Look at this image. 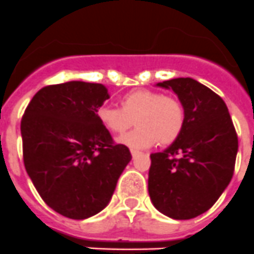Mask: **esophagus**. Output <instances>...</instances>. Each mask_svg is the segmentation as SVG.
Here are the masks:
<instances>
[{
    "instance_id": "obj_1",
    "label": "esophagus",
    "mask_w": 254,
    "mask_h": 254,
    "mask_svg": "<svg viewBox=\"0 0 254 254\" xmlns=\"http://www.w3.org/2000/svg\"><path fill=\"white\" fill-rule=\"evenodd\" d=\"M131 155H132V158H137L138 155H140V152L136 151V150H131Z\"/></svg>"
}]
</instances>
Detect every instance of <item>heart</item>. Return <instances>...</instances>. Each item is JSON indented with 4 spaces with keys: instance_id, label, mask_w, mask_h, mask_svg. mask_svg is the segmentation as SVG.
Wrapping results in <instances>:
<instances>
[{
    "instance_id": "heart-1",
    "label": "heart",
    "mask_w": 254,
    "mask_h": 254,
    "mask_svg": "<svg viewBox=\"0 0 254 254\" xmlns=\"http://www.w3.org/2000/svg\"><path fill=\"white\" fill-rule=\"evenodd\" d=\"M120 105H102L96 111V118L113 134L125 133L134 121L137 128L117 140L129 149H149L158 142L170 145L185 128L186 112L182 103L159 91H128L120 99Z\"/></svg>"
}]
</instances>
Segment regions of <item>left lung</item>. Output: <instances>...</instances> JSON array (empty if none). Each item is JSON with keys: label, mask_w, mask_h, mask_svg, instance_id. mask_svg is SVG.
I'll return each instance as SVG.
<instances>
[{"label": "left lung", "mask_w": 254, "mask_h": 254, "mask_svg": "<svg viewBox=\"0 0 254 254\" xmlns=\"http://www.w3.org/2000/svg\"><path fill=\"white\" fill-rule=\"evenodd\" d=\"M156 86L177 94L186 122L169 147L150 155V198L165 216L193 219L214 205L232 181L237 132L224 100L201 82L178 77Z\"/></svg>", "instance_id": "1"}]
</instances>
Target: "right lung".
Returning <instances> with one entry per match:
<instances>
[{
  "instance_id": "obj_1",
  "label": "right lung",
  "mask_w": 254,
  "mask_h": 254,
  "mask_svg": "<svg viewBox=\"0 0 254 254\" xmlns=\"http://www.w3.org/2000/svg\"><path fill=\"white\" fill-rule=\"evenodd\" d=\"M107 99L102 84L51 85L33 96L21 120L26 173L44 202L69 219H87L107 207L132 159L96 118Z\"/></svg>"
}]
</instances>
